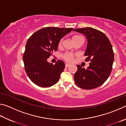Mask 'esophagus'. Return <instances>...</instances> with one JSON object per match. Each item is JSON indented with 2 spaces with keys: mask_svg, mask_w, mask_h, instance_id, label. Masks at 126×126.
Segmentation results:
<instances>
[{
  "mask_svg": "<svg viewBox=\"0 0 126 126\" xmlns=\"http://www.w3.org/2000/svg\"><path fill=\"white\" fill-rule=\"evenodd\" d=\"M70 66V64H69V63H65V67H68L69 66Z\"/></svg>",
  "mask_w": 126,
  "mask_h": 126,
  "instance_id": "34e87169",
  "label": "esophagus"
}]
</instances>
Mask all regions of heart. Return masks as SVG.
Instances as JSON below:
<instances>
[{"label": "heart", "instance_id": "heart-1", "mask_svg": "<svg viewBox=\"0 0 126 126\" xmlns=\"http://www.w3.org/2000/svg\"><path fill=\"white\" fill-rule=\"evenodd\" d=\"M72 41H75L77 40H83V37L80 36V35H74V36L72 37ZM63 40L61 39L60 40L58 44V47L60 48L61 47L62 45H63ZM75 55L74 54L71 52H65L63 54V55H62V58H63L65 61L69 62V63H71V62L73 61L74 59Z\"/></svg>", "mask_w": 126, "mask_h": 126}]
</instances>
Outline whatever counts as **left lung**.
I'll return each mask as SVG.
<instances>
[{"label": "left lung", "mask_w": 126, "mask_h": 126, "mask_svg": "<svg viewBox=\"0 0 126 126\" xmlns=\"http://www.w3.org/2000/svg\"><path fill=\"white\" fill-rule=\"evenodd\" d=\"M74 31L82 33L87 37L85 61H90L87 69L77 65L75 81L81 89H95L106 81L112 71L114 52L111 42L104 33L95 29L84 28L76 29Z\"/></svg>", "instance_id": "1"}]
</instances>
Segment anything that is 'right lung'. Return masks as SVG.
Returning <instances> with one entry per match:
<instances>
[{"label":"right lung","instance_id":"obj_1","mask_svg":"<svg viewBox=\"0 0 126 126\" xmlns=\"http://www.w3.org/2000/svg\"><path fill=\"white\" fill-rule=\"evenodd\" d=\"M73 28L46 27L34 32L28 39L23 55L25 70L33 83L41 87L56 83L65 68V63L57 60L55 65L47 59L57 50L61 38Z\"/></svg>","mask_w":126,"mask_h":126}]
</instances>
